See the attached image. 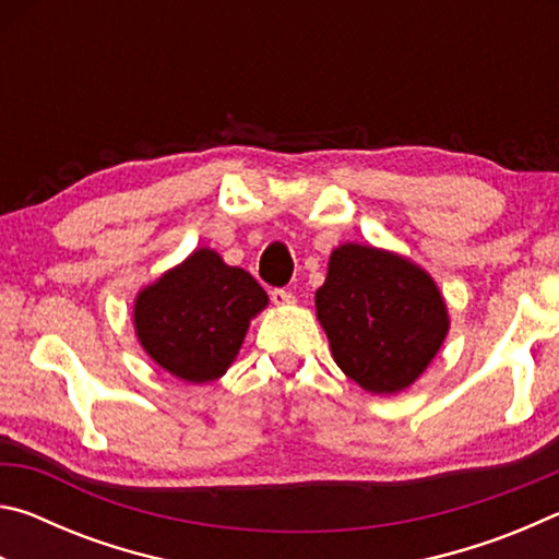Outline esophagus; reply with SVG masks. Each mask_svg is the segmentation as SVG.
Segmentation results:
<instances>
[{"label":"esophagus","mask_w":559,"mask_h":559,"mask_svg":"<svg viewBox=\"0 0 559 559\" xmlns=\"http://www.w3.org/2000/svg\"><path fill=\"white\" fill-rule=\"evenodd\" d=\"M271 300H273V306L283 308V306H293V302H296V296H293V293L286 288H273Z\"/></svg>","instance_id":"34e87169"}]
</instances>
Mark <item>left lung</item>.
<instances>
[{"label":"left lung","mask_w":559,"mask_h":559,"mask_svg":"<svg viewBox=\"0 0 559 559\" xmlns=\"http://www.w3.org/2000/svg\"><path fill=\"white\" fill-rule=\"evenodd\" d=\"M316 310L340 370L372 394L406 390L449 333L447 302L429 273L362 243L330 253Z\"/></svg>","instance_id":"obj_1"}]
</instances>
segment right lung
Listing matches in <instances>:
<instances>
[{
  "instance_id": "1",
  "label": "right lung",
  "mask_w": 559,
  "mask_h": 559,
  "mask_svg": "<svg viewBox=\"0 0 559 559\" xmlns=\"http://www.w3.org/2000/svg\"><path fill=\"white\" fill-rule=\"evenodd\" d=\"M266 306V290L251 273L197 249L138 293L132 318L140 345L163 370L202 384L229 370L251 318Z\"/></svg>"
}]
</instances>
